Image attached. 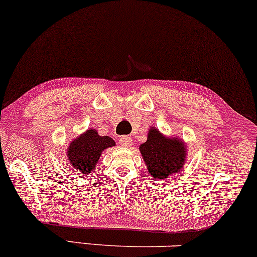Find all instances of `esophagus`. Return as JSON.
<instances>
[{"label":"esophagus","instance_id":"obj_1","mask_svg":"<svg viewBox=\"0 0 257 257\" xmlns=\"http://www.w3.org/2000/svg\"><path fill=\"white\" fill-rule=\"evenodd\" d=\"M119 144H121L123 147H129V146L132 145V139L129 138V136H121V138H119Z\"/></svg>","mask_w":257,"mask_h":257}]
</instances>
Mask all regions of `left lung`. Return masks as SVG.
I'll return each instance as SVG.
<instances>
[{"mask_svg":"<svg viewBox=\"0 0 257 257\" xmlns=\"http://www.w3.org/2000/svg\"><path fill=\"white\" fill-rule=\"evenodd\" d=\"M148 172L154 179H165L183 168L185 148L179 139H167L152 128L148 139L140 146Z\"/></svg>","mask_w":257,"mask_h":257,"instance_id":"obj_1","label":"left lung"}]
</instances>
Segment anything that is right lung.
<instances>
[{
  "label": "right lung",
  "instance_id": "1",
  "mask_svg": "<svg viewBox=\"0 0 257 257\" xmlns=\"http://www.w3.org/2000/svg\"><path fill=\"white\" fill-rule=\"evenodd\" d=\"M112 146H115V141L110 136H99L95 129H92L73 140L67 155L77 171L89 174L96 166L102 152Z\"/></svg>",
  "mask_w": 257,
  "mask_h": 257
}]
</instances>
